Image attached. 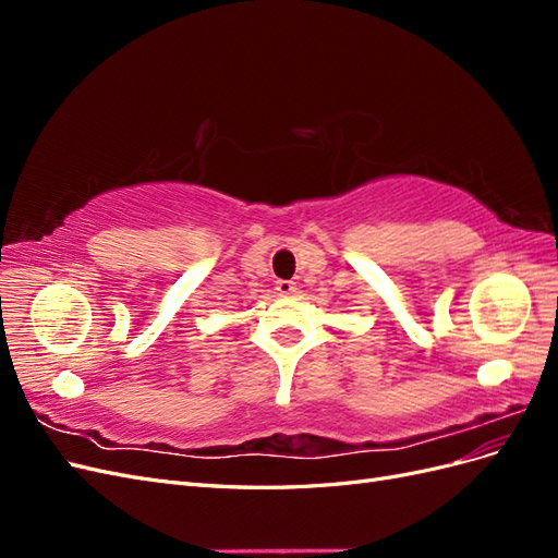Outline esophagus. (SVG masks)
<instances>
[{
  "mask_svg": "<svg viewBox=\"0 0 558 558\" xmlns=\"http://www.w3.org/2000/svg\"><path fill=\"white\" fill-rule=\"evenodd\" d=\"M275 289H277V293H279V295H293V293L298 291V286H295V281H289V279H279V281H277V286H275Z\"/></svg>",
  "mask_w": 558,
  "mask_h": 558,
  "instance_id": "esophagus-1",
  "label": "esophagus"
}]
</instances>
